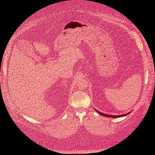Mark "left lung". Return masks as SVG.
<instances>
[{
	"label": "left lung",
	"instance_id": "left-lung-1",
	"mask_svg": "<svg viewBox=\"0 0 155 155\" xmlns=\"http://www.w3.org/2000/svg\"><path fill=\"white\" fill-rule=\"evenodd\" d=\"M98 113H100L101 115H102V116H105V117H112V118H118V117H121V116H126L127 114H129L130 112H129V113H127V114H123V115H120V116H113V115H108V114H104V113H101V112H97Z\"/></svg>",
	"mask_w": 155,
	"mask_h": 155
}]
</instances>
